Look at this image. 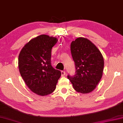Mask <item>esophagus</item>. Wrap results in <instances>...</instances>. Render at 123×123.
I'll return each mask as SVG.
<instances>
[{"label": "esophagus", "instance_id": "34e87169", "mask_svg": "<svg viewBox=\"0 0 123 123\" xmlns=\"http://www.w3.org/2000/svg\"><path fill=\"white\" fill-rule=\"evenodd\" d=\"M66 75V72L65 71H61V75L62 76H65V75Z\"/></svg>", "mask_w": 123, "mask_h": 123}]
</instances>
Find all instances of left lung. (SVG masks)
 Masks as SVG:
<instances>
[{
	"label": "left lung",
	"mask_w": 123,
	"mask_h": 123,
	"mask_svg": "<svg viewBox=\"0 0 123 123\" xmlns=\"http://www.w3.org/2000/svg\"><path fill=\"white\" fill-rule=\"evenodd\" d=\"M71 53L75 62V74L68 75L75 91L81 93L93 91L102 76L103 56L96 45L84 37L71 42Z\"/></svg>",
	"instance_id": "1"
}]
</instances>
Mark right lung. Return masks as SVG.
<instances>
[{"instance_id":"add662e5","label":"right lung","mask_w":123,"mask_h":123,"mask_svg":"<svg viewBox=\"0 0 123 123\" xmlns=\"http://www.w3.org/2000/svg\"><path fill=\"white\" fill-rule=\"evenodd\" d=\"M57 38L41 35L27 43L18 56L20 74L31 91L46 96L55 91L61 73L51 65L52 48Z\"/></svg>"}]
</instances>
